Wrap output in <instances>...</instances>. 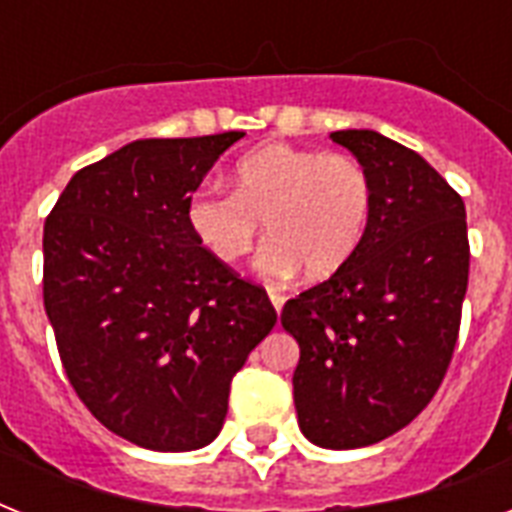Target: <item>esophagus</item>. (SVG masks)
<instances>
[{
  "mask_svg": "<svg viewBox=\"0 0 512 512\" xmlns=\"http://www.w3.org/2000/svg\"><path fill=\"white\" fill-rule=\"evenodd\" d=\"M268 297H271L273 308L281 313V308H284V295H281L279 289H268Z\"/></svg>",
  "mask_w": 512,
  "mask_h": 512,
  "instance_id": "obj_1",
  "label": "esophagus"
}]
</instances>
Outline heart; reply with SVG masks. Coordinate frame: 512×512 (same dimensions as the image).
Masks as SVG:
<instances>
[{
    "instance_id": "obj_1",
    "label": "heart",
    "mask_w": 512,
    "mask_h": 512,
    "mask_svg": "<svg viewBox=\"0 0 512 512\" xmlns=\"http://www.w3.org/2000/svg\"><path fill=\"white\" fill-rule=\"evenodd\" d=\"M372 217V177L356 156L265 146L233 167L231 193L204 185L191 193L185 220L201 247L225 265L241 263L260 231L271 236L260 271L287 279L335 276L364 241Z\"/></svg>"
}]
</instances>
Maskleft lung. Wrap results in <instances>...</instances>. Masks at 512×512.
<instances>
[{
    "label": "left lung",
    "mask_w": 512,
    "mask_h": 512,
    "mask_svg": "<svg viewBox=\"0 0 512 512\" xmlns=\"http://www.w3.org/2000/svg\"><path fill=\"white\" fill-rule=\"evenodd\" d=\"M372 177V217L335 276L287 300L300 345L297 422L324 449L393 436L436 396L460 337L465 201L420 154L372 130L332 132Z\"/></svg>",
    "instance_id": "8db88e82"
}]
</instances>
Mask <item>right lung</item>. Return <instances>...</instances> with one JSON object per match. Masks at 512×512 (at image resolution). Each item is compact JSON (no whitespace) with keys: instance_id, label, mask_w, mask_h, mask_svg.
Here are the masks:
<instances>
[{"instance_id":"right-lung-1","label":"right lung","mask_w":512,"mask_h":512,"mask_svg":"<svg viewBox=\"0 0 512 512\" xmlns=\"http://www.w3.org/2000/svg\"><path fill=\"white\" fill-rule=\"evenodd\" d=\"M244 132L135 140L71 177L44 220V311L76 396L111 433L188 452L276 324L260 284L201 247L185 207Z\"/></svg>"}]
</instances>
